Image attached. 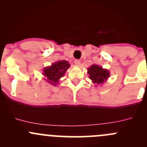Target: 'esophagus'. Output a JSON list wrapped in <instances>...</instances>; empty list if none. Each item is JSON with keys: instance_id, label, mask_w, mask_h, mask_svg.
I'll return each instance as SVG.
<instances>
[{"instance_id": "34e87169", "label": "esophagus", "mask_w": 147, "mask_h": 147, "mask_svg": "<svg viewBox=\"0 0 147 147\" xmlns=\"http://www.w3.org/2000/svg\"><path fill=\"white\" fill-rule=\"evenodd\" d=\"M75 64L76 65H80V60H75Z\"/></svg>"}]
</instances>
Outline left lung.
I'll return each mask as SVG.
<instances>
[{
  "instance_id": "obj_1",
  "label": "left lung",
  "mask_w": 147,
  "mask_h": 147,
  "mask_svg": "<svg viewBox=\"0 0 147 147\" xmlns=\"http://www.w3.org/2000/svg\"><path fill=\"white\" fill-rule=\"evenodd\" d=\"M88 73L90 75V80L96 84H102L109 76V71L102 69V67L93 65L88 69Z\"/></svg>"
}]
</instances>
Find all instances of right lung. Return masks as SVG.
Wrapping results in <instances>:
<instances>
[{"instance_id": "right-lung-1", "label": "right lung", "mask_w": 147, "mask_h": 147, "mask_svg": "<svg viewBox=\"0 0 147 147\" xmlns=\"http://www.w3.org/2000/svg\"><path fill=\"white\" fill-rule=\"evenodd\" d=\"M69 64L66 60H61L53 63L52 66L44 69L43 75L49 82L53 85L57 84L59 80L65 75L67 69L69 68Z\"/></svg>"}]
</instances>
